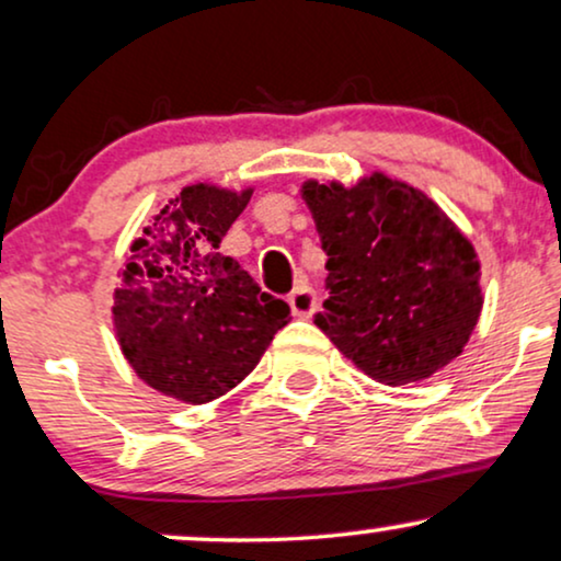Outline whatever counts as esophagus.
Segmentation results:
<instances>
[{
  "label": "esophagus",
  "instance_id": "obj_1",
  "mask_svg": "<svg viewBox=\"0 0 561 561\" xmlns=\"http://www.w3.org/2000/svg\"><path fill=\"white\" fill-rule=\"evenodd\" d=\"M288 307L296 317H312L317 309V291L309 283H299L291 294H288Z\"/></svg>",
  "mask_w": 561,
  "mask_h": 561
}]
</instances>
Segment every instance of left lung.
Masks as SVG:
<instances>
[{"label":"left lung","mask_w":561,"mask_h":561,"mask_svg":"<svg viewBox=\"0 0 561 561\" xmlns=\"http://www.w3.org/2000/svg\"><path fill=\"white\" fill-rule=\"evenodd\" d=\"M328 254L314 324L364 375L408 385L460 356L481 314L479 260L413 186L375 174L351 190L304 184Z\"/></svg>","instance_id":"1"}]
</instances>
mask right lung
<instances>
[{
  "label": "right lung",
  "mask_w": 561,
  "mask_h": 561,
  "mask_svg": "<svg viewBox=\"0 0 561 561\" xmlns=\"http://www.w3.org/2000/svg\"><path fill=\"white\" fill-rule=\"evenodd\" d=\"M252 192L184 186L129 249L114 294V324L133 369L163 396L207 403L257 366L273 335L291 322L220 239Z\"/></svg>",
  "instance_id": "add662e5"
}]
</instances>
